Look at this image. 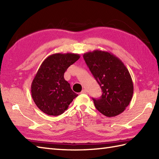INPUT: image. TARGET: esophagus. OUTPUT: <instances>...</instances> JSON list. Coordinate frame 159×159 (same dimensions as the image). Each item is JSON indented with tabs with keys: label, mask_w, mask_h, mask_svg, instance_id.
<instances>
[{
	"label": "esophagus",
	"mask_w": 159,
	"mask_h": 159,
	"mask_svg": "<svg viewBox=\"0 0 159 159\" xmlns=\"http://www.w3.org/2000/svg\"><path fill=\"white\" fill-rule=\"evenodd\" d=\"M80 93H83V94H86V93H87V91L85 90V89H83L81 92H80Z\"/></svg>",
	"instance_id": "34e87169"
}]
</instances>
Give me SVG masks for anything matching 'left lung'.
Listing matches in <instances>:
<instances>
[{
  "mask_svg": "<svg viewBox=\"0 0 159 159\" xmlns=\"http://www.w3.org/2000/svg\"><path fill=\"white\" fill-rule=\"evenodd\" d=\"M83 58L102 91L100 98H92L97 110L109 117L122 113L133 95V83L127 67L112 53L102 50L86 52Z\"/></svg>",
  "mask_w": 159,
  "mask_h": 159,
  "instance_id": "8db88e82",
  "label": "left lung"
}]
</instances>
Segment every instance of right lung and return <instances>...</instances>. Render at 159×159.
I'll use <instances>...</instances> for the list:
<instances>
[{
    "instance_id": "add662e5",
    "label": "right lung",
    "mask_w": 159,
    "mask_h": 159,
    "mask_svg": "<svg viewBox=\"0 0 159 159\" xmlns=\"http://www.w3.org/2000/svg\"><path fill=\"white\" fill-rule=\"evenodd\" d=\"M79 58V54L55 53L42 62L31 88L33 101L42 112L48 116H59L78 96L64 79V73Z\"/></svg>"
}]
</instances>
